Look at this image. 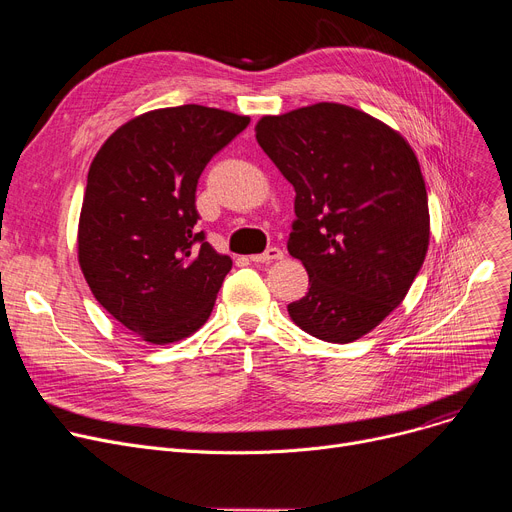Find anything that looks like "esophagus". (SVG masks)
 Masks as SVG:
<instances>
[{
	"mask_svg": "<svg viewBox=\"0 0 512 512\" xmlns=\"http://www.w3.org/2000/svg\"><path fill=\"white\" fill-rule=\"evenodd\" d=\"M284 253L278 249V247H270L265 253H259V255H251V261L253 263H272V261H278L282 259Z\"/></svg>",
	"mask_w": 512,
	"mask_h": 512,
	"instance_id": "1",
	"label": "esophagus"
}]
</instances>
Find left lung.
Listing matches in <instances>:
<instances>
[{"label": "left lung", "mask_w": 512, "mask_h": 512, "mask_svg": "<svg viewBox=\"0 0 512 512\" xmlns=\"http://www.w3.org/2000/svg\"><path fill=\"white\" fill-rule=\"evenodd\" d=\"M255 132L297 193L288 253L305 265L309 292L288 313L319 340H359L407 297L427 253L417 155L396 130L342 103L263 116Z\"/></svg>", "instance_id": "obj_1"}]
</instances>
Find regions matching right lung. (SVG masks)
Listing matches in <instances>:
<instances>
[{
  "instance_id": "obj_1",
  "label": "right lung",
  "mask_w": 512,
  "mask_h": 512,
  "mask_svg": "<svg viewBox=\"0 0 512 512\" xmlns=\"http://www.w3.org/2000/svg\"><path fill=\"white\" fill-rule=\"evenodd\" d=\"M249 116L205 105L153 110L97 151L78 222V263L99 305L151 344L197 332L232 259L197 230V182Z\"/></svg>"
}]
</instances>
